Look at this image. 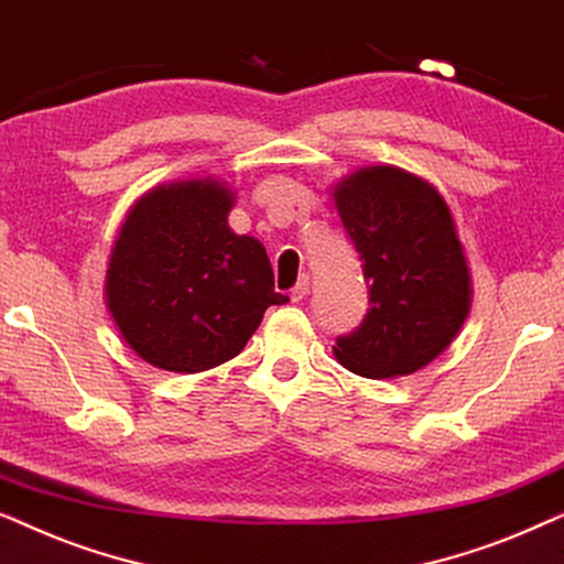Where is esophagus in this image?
<instances>
[{"label":"esophagus","mask_w":564,"mask_h":564,"mask_svg":"<svg viewBox=\"0 0 564 564\" xmlns=\"http://www.w3.org/2000/svg\"><path fill=\"white\" fill-rule=\"evenodd\" d=\"M307 292H311V280H307V276H300V282L290 290V300H292V303H300V300H303Z\"/></svg>","instance_id":"1"}]
</instances>
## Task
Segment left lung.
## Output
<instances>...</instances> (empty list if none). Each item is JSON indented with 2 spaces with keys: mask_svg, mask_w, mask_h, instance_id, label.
Returning <instances> with one entry per match:
<instances>
[{
  "mask_svg": "<svg viewBox=\"0 0 564 564\" xmlns=\"http://www.w3.org/2000/svg\"><path fill=\"white\" fill-rule=\"evenodd\" d=\"M334 203L357 246L369 311L338 336V365L369 380L431 365L467 321L473 276L446 199L392 164L365 166L334 184Z\"/></svg>",
  "mask_w": 564,
  "mask_h": 564,
  "instance_id": "obj_1",
  "label": "left lung"
}]
</instances>
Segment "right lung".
Returning <instances> with one entry per match:
<instances>
[{
    "mask_svg": "<svg viewBox=\"0 0 564 564\" xmlns=\"http://www.w3.org/2000/svg\"><path fill=\"white\" fill-rule=\"evenodd\" d=\"M236 192L195 176L135 199L115 238L105 305L122 341L149 365L195 375L234 359L274 292L267 249L228 226Z\"/></svg>",
    "mask_w": 564,
    "mask_h": 564,
    "instance_id": "add662e5",
    "label": "right lung"
}]
</instances>
